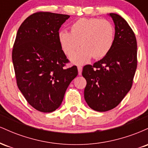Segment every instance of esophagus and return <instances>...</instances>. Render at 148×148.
<instances>
[{"mask_svg": "<svg viewBox=\"0 0 148 148\" xmlns=\"http://www.w3.org/2000/svg\"><path fill=\"white\" fill-rule=\"evenodd\" d=\"M78 72H79V75H81V73H82V67L81 66H78Z\"/></svg>", "mask_w": 148, "mask_h": 148, "instance_id": "obj_1", "label": "esophagus"}]
</instances>
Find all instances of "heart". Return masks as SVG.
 Instances as JSON below:
<instances>
[{
    "label": "heart",
    "instance_id": "1",
    "mask_svg": "<svg viewBox=\"0 0 148 148\" xmlns=\"http://www.w3.org/2000/svg\"><path fill=\"white\" fill-rule=\"evenodd\" d=\"M61 49L73 63L83 64L92 57L100 59L111 51L114 43L115 29L110 21L98 18H81L70 25V33L60 30L58 35Z\"/></svg>",
    "mask_w": 148,
    "mask_h": 148
}]
</instances>
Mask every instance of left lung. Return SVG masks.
I'll return each mask as SVG.
<instances>
[{
  "mask_svg": "<svg viewBox=\"0 0 148 148\" xmlns=\"http://www.w3.org/2000/svg\"><path fill=\"white\" fill-rule=\"evenodd\" d=\"M115 25L111 51L93 65L87 64L82 75L87 81L84 98L92 109L104 112L121 102L132 88L137 67V43L133 30L120 15L110 13Z\"/></svg>",
  "mask_w": 148,
  "mask_h": 148,
  "instance_id": "8db88e82",
  "label": "left lung"
}]
</instances>
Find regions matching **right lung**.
<instances>
[{"label":"right lung","instance_id":"obj_1","mask_svg":"<svg viewBox=\"0 0 148 148\" xmlns=\"http://www.w3.org/2000/svg\"><path fill=\"white\" fill-rule=\"evenodd\" d=\"M69 15L37 12L18 28L12 50L16 84L34 108L50 113L59 108L69 84L78 75L58 41L59 29Z\"/></svg>","mask_w":148,"mask_h":148}]
</instances>
